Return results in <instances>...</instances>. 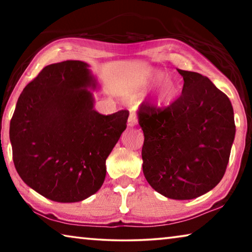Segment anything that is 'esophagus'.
<instances>
[{
	"mask_svg": "<svg viewBox=\"0 0 252 252\" xmlns=\"http://www.w3.org/2000/svg\"><path fill=\"white\" fill-rule=\"evenodd\" d=\"M136 123H138V117H136V114L135 113H130L129 119H127V126H134Z\"/></svg>",
	"mask_w": 252,
	"mask_h": 252,
	"instance_id": "34e87169",
	"label": "esophagus"
}]
</instances>
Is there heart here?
<instances>
[{"label": "heart", "mask_w": 252, "mask_h": 252, "mask_svg": "<svg viewBox=\"0 0 252 252\" xmlns=\"http://www.w3.org/2000/svg\"><path fill=\"white\" fill-rule=\"evenodd\" d=\"M151 82H159L155 94V101L160 106L171 103L180 92V85H179L178 81L171 78V76H164V72L161 70L152 71Z\"/></svg>", "instance_id": "b5f03b06"}]
</instances>
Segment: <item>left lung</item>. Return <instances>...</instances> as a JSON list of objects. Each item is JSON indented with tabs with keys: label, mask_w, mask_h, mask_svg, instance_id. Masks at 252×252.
<instances>
[{
	"label": "left lung",
	"mask_w": 252,
	"mask_h": 252,
	"mask_svg": "<svg viewBox=\"0 0 252 252\" xmlns=\"http://www.w3.org/2000/svg\"><path fill=\"white\" fill-rule=\"evenodd\" d=\"M182 93L164 109L142 103V169L153 189L176 200L213 189L227 169L236 134L229 97L207 76L179 70Z\"/></svg>",
	"instance_id": "left-lung-1"
}]
</instances>
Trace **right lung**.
I'll use <instances>...</instances> for the list:
<instances>
[{
    "label": "right lung",
    "instance_id": "add662e5",
    "mask_svg": "<svg viewBox=\"0 0 252 252\" xmlns=\"http://www.w3.org/2000/svg\"><path fill=\"white\" fill-rule=\"evenodd\" d=\"M82 61L45 66L18 100L10 123L16 171L52 201L79 202L103 185L105 160L126 130L129 111L93 108L96 81Z\"/></svg>",
    "mask_w": 252,
    "mask_h": 252
}]
</instances>
